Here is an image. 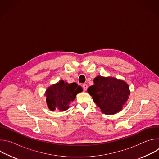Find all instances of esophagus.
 <instances>
[{
  "mask_svg": "<svg viewBox=\"0 0 159 159\" xmlns=\"http://www.w3.org/2000/svg\"><path fill=\"white\" fill-rule=\"evenodd\" d=\"M83 89H84V90H85H85H87V88H88V86H87V84H83Z\"/></svg>",
  "mask_w": 159,
  "mask_h": 159,
  "instance_id": "esophagus-1",
  "label": "esophagus"
}]
</instances>
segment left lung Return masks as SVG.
I'll return each instance as SVG.
<instances>
[{
	"label": "left lung",
	"mask_w": 159,
	"mask_h": 159,
	"mask_svg": "<svg viewBox=\"0 0 159 159\" xmlns=\"http://www.w3.org/2000/svg\"><path fill=\"white\" fill-rule=\"evenodd\" d=\"M87 92L106 115H114L121 111L130 94L129 86L125 81L100 75L94 78V85L87 89Z\"/></svg>",
	"instance_id": "1"
}]
</instances>
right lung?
<instances>
[{"label": "right lung", "mask_w": 159, "mask_h": 159, "mask_svg": "<svg viewBox=\"0 0 159 159\" xmlns=\"http://www.w3.org/2000/svg\"><path fill=\"white\" fill-rule=\"evenodd\" d=\"M82 91V88L75 82L68 84L61 80L47 88L46 90V101L51 111L56 109L66 111L69 104L75 99L76 95Z\"/></svg>", "instance_id": "add662e5"}]
</instances>
